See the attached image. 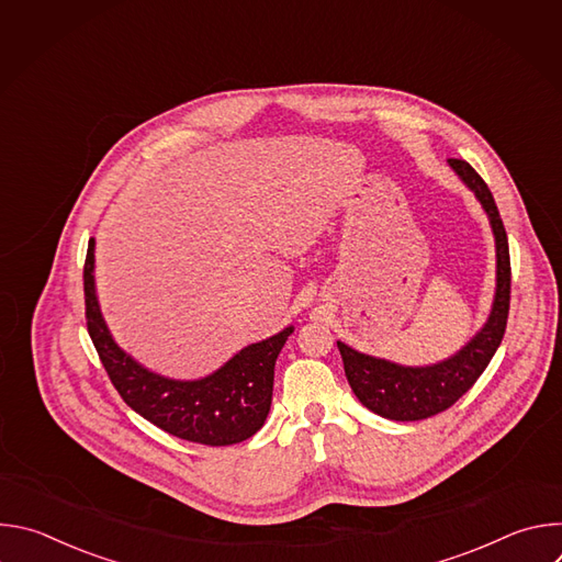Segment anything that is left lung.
Here are the masks:
<instances>
[{
    "instance_id": "1",
    "label": "left lung",
    "mask_w": 562,
    "mask_h": 562,
    "mask_svg": "<svg viewBox=\"0 0 562 562\" xmlns=\"http://www.w3.org/2000/svg\"><path fill=\"white\" fill-rule=\"evenodd\" d=\"M451 169L462 178V182L475 193L490 215L494 235H496V300L487 325L462 351L453 358L434 364V367H400L380 358L364 356L342 342H338L347 380L358 395L360 403L389 420H425L431 418L451 405L473 386L492 362L496 349L503 342L509 315V297H512V262H509V245L507 231L501 220L498 206L485 180L480 178L473 167L464 159H449Z\"/></svg>"
}]
</instances>
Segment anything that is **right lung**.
I'll return each mask as SVG.
<instances>
[{
	"label": "right lung",
	"mask_w": 562,
	"mask_h": 562,
	"mask_svg": "<svg viewBox=\"0 0 562 562\" xmlns=\"http://www.w3.org/2000/svg\"><path fill=\"white\" fill-rule=\"evenodd\" d=\"M93 249L91 239L85 262L87 327L124 403L162 431L198 445H235L260 431L271 409L276 360L293 327L243 349L202 380L180 382L150 373L113 342L104 325L95 295Z\"/></svg>",
	"instance_id": "obj_1"
}]
</instances>
